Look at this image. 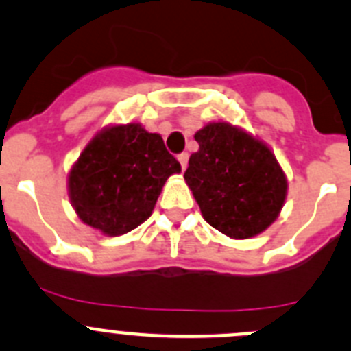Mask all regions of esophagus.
I'll use <instances>...</instances> for the list:
<instances>
[{"instance_id": "34e87169", "label": "esophagus", "mask_w": 351, "mask_h": 351, "mask_svg": "<svg viewBox=\"0 0 351 351\" xmlns=\"http://www.w3.org/2000/svg\"><path fill=\"white\" fill-rule=\"evenodd\" d=\"M178 160H180V165H182V169H183V171H185V169H186V165H189V154H186V152L180 154V156H178Z\"/></svg>"}]
</instances>
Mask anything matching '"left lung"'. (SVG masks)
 I'll return each instance as SVG.
<instances>
[{
    "label": "left lung",
    "mask_w": 351,
    "mask_h": 351,
    "mask_svg": "<svg viewBox=\"0 0 351 351\" xmlns=\"http://www.w3.org/2000/svg\"><path fill=\"white\" fill-rule=\"evenodd\" d=\"M185 182L202 218L230 239L267 230L287 195V178L261 140L230 123H209L194 135Z\"/></svg>",
    "instance_id": "1"
}]
</instances>
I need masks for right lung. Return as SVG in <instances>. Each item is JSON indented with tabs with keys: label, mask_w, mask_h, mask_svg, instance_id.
<instances>
[{
	"label": "right lung",
	"mask_w": 351,
	"mask_h": 351,
	"mask_svg": "<svg viewBox=\"0 0 351 351\" xmlns=\"http://www.w3.org/2000/svg\"><path fill=\"white\" fill-rule=\"evenodd\" d=\"M180 171L162 136L140 123L114 124L97 133L74 162L69 197L83 223L116 237L152 215L166 180Z\"/></svg>",
	"instance_id": "add662e5"
}]
</instances>
